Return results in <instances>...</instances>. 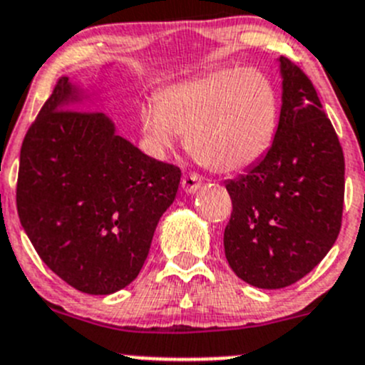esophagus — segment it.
<instances>
[{"mask_svg":"<svg viewBox=\"0 0 365 365\" xmlns=\"http://www.w3.org/2000/svg\"><path fill=\"white\" fill-rule=\"evenodd\" d=\"M200 185H201V178H200V175H197V173H185V175H183V178H182V187H183V190H185V192H189V194H192V192H196L197 189H200Z\"/></svg>","mask_w":365,"mask_h":365,"instance_id":"1","label":"esophagus"}]
</instances>
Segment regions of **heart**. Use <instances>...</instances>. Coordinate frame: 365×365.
<instances>
[{
    "mask_svg": "<svg viewBox=\"0 0 365 365\" xmlns=\"http://www.w3.org/2000/svg\"><path fill=\"white\" fill-rule=\"evenodd\" d=\"M140 121L157 151L169 150L180 133L197 162L217 173H239L271 150L280 100L264 71L219 67L165 88L160 101L143 105Z\"/></svg>",
    "mask_w": 365,
    "mask_h": 365,
    "instance_id": "heart-1",
    "label": "heart"
}]
</instances>
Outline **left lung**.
Here are the masks:
<instances>
[{"mask_svg":"<svg viewBox=\"0 0 365 365\" xmlns=\"http://www.w3.org/2000/svg\"><path fill=\"white\" fill-rule=\"evenodd\" d=\"M280 67L274 143L257 165L226 182V260L258 289H284L309 274L337 240L344 205V153L316 87L285 56Z\"/></svg>","mask_w":365,"mask_h":365,"instance_id":"left-lung-1","label":"left lung"}]
</instances>
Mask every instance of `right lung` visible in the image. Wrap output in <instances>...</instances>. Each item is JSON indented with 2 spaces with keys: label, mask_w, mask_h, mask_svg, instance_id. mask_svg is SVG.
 Instances as JSON below:
<instances>
[{
  "label": "right lung",
  "mask_w": 365,
  "mask_h": 365,
  "mask_svg": "<svg viewBox=\"0 0 365 365\" xmlns=\"http://www.w3.org/2000/svg\"><path fill=\"white\" fill-rule=\"evenodd\" d=\"M74 93L60 78L24 135L17 214L56 277L105 296L137 278L182 171L115 135L101 112L74 108Z\"/></svg>",
  "instance_id": "obj_1"
}]
</instances>
